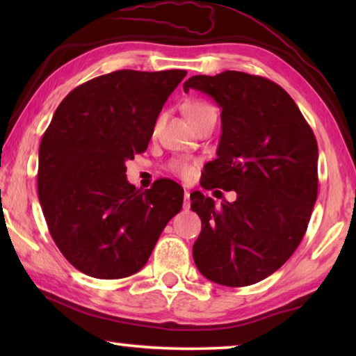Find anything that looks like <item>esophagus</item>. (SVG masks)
I'll use <instances>...</instances> for the list:
<instances>
[{"label": "esophagus", "instance_id": "1", "mask_svg": "<svg viewBox=\"0 0 356 356\" xmlns=\"http://www.w3.org/2000/svg\"><path fill=\"white\" fill-rule=\"evenodd\" d=\"M190 191H185V196H184V209L188 210L190 209Z\"/></svg>", "mask_w": 356, "mask_h": 356}]
</instances>
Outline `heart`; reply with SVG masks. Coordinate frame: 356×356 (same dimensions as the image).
<instances>
[{
	"label": "heart",
	"instance_id": "obj_1",
	"mask_svg": "<svg viewBox=\"0 0 356 356\" xmlns=\"http://www.w3.org/2000/svg\"><path fill=\"white\" fill-rule=\"evenodd\" d=\"M185 113H186V118L190 119V122L193 125H197L201 120L207 119L210 116H216L215 108L204 100L188 102V105L185 106ZM170 170L172 174H176V176H180L182 179H190L193 177V174H195L196 166L193 163H188V161L177 160V161H172L170 165Z\"/></svg>",
	"mask_w": 356,
	"mask_h": 356
}]
</instances>
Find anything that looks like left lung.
Wrapping results in <instances>:
<instances>
[{"label": "left lung", "instance_id": "left-lung-1", "mask_svg": "<svg viewBox=\"0 0 356 356\" xmlns=\"http://www.w3.org/2000/svg\"><path fill=\"white\" fill-rule=\"evenodd\" d=\"M188 89L221 106L218 156L204 168L202 188L237 193L220 209L191 193L202 222L193 259L216 284L251 286L275 273L308 229L318 185L316 136L291 95L264 76L195 75L184 83Z\"/></svg>", "mask_w": 356, "mask_h": 356}]
</instances>
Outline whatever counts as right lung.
<instances>
[{
    "label": "right lung",
    "instance_id": "1",
    "mask_svg": "<svg viewBox=\"0 0 356 356\" xmlns=\"http://www.w3.org/2000/svg\"><path fill=\"white\" fill-rule=\"evenodd\" d=\"M186 70H116L76 86L59 104L39 147L38 195L63 256L99 280L146 265L184 188L127 182L125 161L147 149L156 118Z\"/></svg>",
    "mask_w": 356,
    "mask_h": 356
}]
</instances>
